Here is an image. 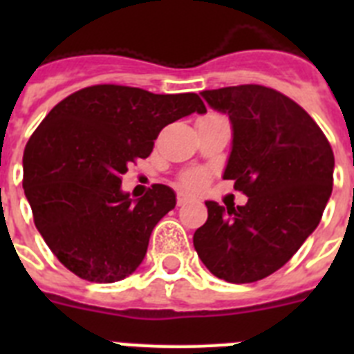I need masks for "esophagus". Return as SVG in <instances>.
Listing matches in <instances>:
<instances>
[{
  "instance_id": "obj_1",
  "label": "esophagus",
  "mask_w": 354,
  "mask_h": 354,
  "mask_svg": "<svg viewBox=\"0 0 354 354\" xmlns=\"http://www.w3.org/2000/svg\"><path fill=\"white\" fill-rule=\"evenodd\" d=\"M189 200H192V196L186 195V193H179L177 195V205H186Z\"/></svg>"
}]
</instances>
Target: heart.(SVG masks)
<instances>
[{"label":"heart","mask_w":354,"mask_h":354,"mask_svg":"<svg viewBox=\"0 0 354 354\" xmlns=\"http://www.w3.org/2000/svg\"><path fill=\"white\" fill-rule=\"evenodd\" d=\"M205 180H207V175H205L204 171H192V174L184 175V184L193 187V189L204 186Z\"/></svg>","instance_id":"1"}]
</instances>
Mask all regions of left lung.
<instances>
[{"label": "left lung", "instance_id": "left-lung-1", "mask_svg": "<svg viewBox=\"0 0 354 354\" xmlns=\"http://www.w3.org/2000/svg\"><path fill=\"white\" fill-rule=\"evenodd\" d=\"M232 124L223 179L246 205L207 200V221L193 236L214 277L250 283L280 270L315 230L333 186L335 158L326 136L299 104L261 84L204 90Z\"/></svg>", "mask_w": 354, "mask_h": 354}]
</instances>
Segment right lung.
Returning <instances> with one entry per match:
<instances>
[{"label": "right lung", "instance_id": "obj_1", "mask_svg": "<svg viewBox=\"0 0 354 354\" xmlns=\"http://www.w3.org/2000/svg\"><path fill=\"white\" fill-rule=\"evenodd\" d=\"M205 111L196 93L95 84L65 97L40 122L24 149V195L37 230L68 271L95 283L136 271L177 200L165 184L131 198L122 175L134 159L149 158L162 127Z\"/></svg>", "mask_w": 354, "mask_h": 354}]
</instances>
